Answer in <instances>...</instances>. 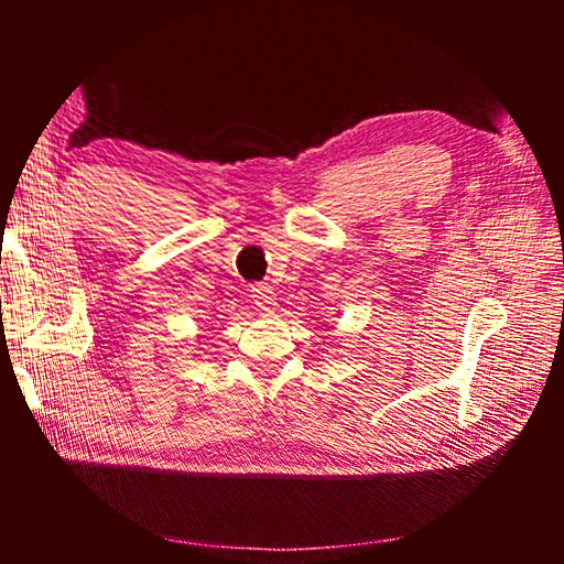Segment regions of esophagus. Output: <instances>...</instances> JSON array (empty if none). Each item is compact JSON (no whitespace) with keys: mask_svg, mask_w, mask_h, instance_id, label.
<instances>
[{"mask_svg":"<svg viewBox=\"0 0 564 564\" xmlns=\"http://www.w3.org/2000/svg\"><path fill=\"white\" fill-rule=\"evenodd\" d=\"M251 301H254V305L263 310V313H269L275 305V293L269 283H251Z\"/></svg>","mask_w":564,"mask_h":564,"instance_id":"1","label":"esophagus"}]
</instances>
